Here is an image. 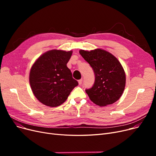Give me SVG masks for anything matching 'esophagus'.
Masks as SVG:
<instances>
[{"label": "esophagus", "mask_w": 156, "mask_h": 156, "mask_svg": "<svg viewBox=\"0 0 156 156\" xmlns=\"http://www.w3.org/2000/svg\"><path fill=\"white\" fill-rule=\"evenodd\" d=\"M82 81H83V80L82 79H80L78 80V84L80 85H81V83H82Z\"/></svg>", "instance_id": "1"}]
</instances>
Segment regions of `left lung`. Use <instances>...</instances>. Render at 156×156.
<instances>
[{"instance_id":"1","label":"left lung","mask_w":156,"mask_h":156,"mask_svg":"<svg viewBox=\"0 0 156 156\" xmlns=\"http://www.w3.org/2000/svg\"><path fill=\"white\" fill-rule=\"evenodd\" d=\"M79 52L95 73L93 87L85 90L90 99L101 107L116 102L123 93L126 84L125 72L118 59L101 48L90 51L80 50Z\"/></svg>"}]
</instances>
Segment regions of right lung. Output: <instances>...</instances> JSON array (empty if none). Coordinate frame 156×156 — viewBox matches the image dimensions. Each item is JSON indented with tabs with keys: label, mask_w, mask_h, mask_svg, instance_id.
I'll use <instances>...</instances> for the list:
<instances>
[{
	"label": "right lung",
	"mask_w": 156,
	"mask_h": 156,
	"mask_svg": "<svg viewBox=\"0 0 156 156\" xmlns=\"http://www.w3.org/2000/svg\"><path fill=\"white\" fill-rule=\"evenodd\" d=\"M72 53V51H48L32 65L29 76L30 87L42 104L51 108L61 105L78 85L66 66Z\"/></svg>",
	"instance_id": "obj_1"
}]
</instances>
